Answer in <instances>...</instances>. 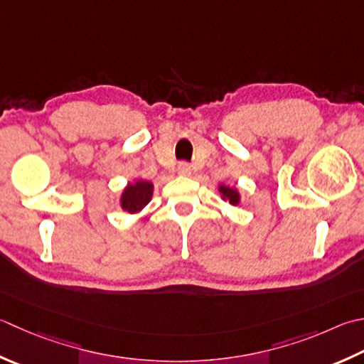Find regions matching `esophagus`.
Instances as JSON below:
<instances>
[{"label":"esophagus","mask_w":364,"mask_h":364,"mask_svg":"<svg viewBox=\"0 0 364 364\" xmlns=\"http://www.w3.org/2000/svg\"><path fill=\"white\" fill-rule=\"evenodd\" d=\"M191 172H192V170H191V166H189L188 162H181L180 166H178V173H180V175H183V176H189V175H191Z\"/></svg>","instance_id":"1"}]
</instances>
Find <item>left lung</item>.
Instances as JSON below:
<instances>
[{
    "label": "left lung",
    "mask_w": 364,
    "mask_h": 364,
    "mask_svg": "<svg viewBox=\"0 0 364 364\" xmlns=\"http://www.w3.org/2000/svg\"><path fill=\"white\" fill-rule=\"evenodd\" d=\"M219 192H220V197H223V200L229 202L230 205L240 203V192L237 188H230V186H225V184H220Z\"/></svg>",
    "instance_id": "8db88e82"
}]
</instances>
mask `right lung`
Returning a JSON list of instances; mask_svg holds the SVG:
<instances>
[{
	"mask_svg": "<svg viewBox=\"0 0 364 364\" xmlns=\"http://www.w3.org/2000/svg\"><path fill=\"white\" fill-rule=\"evenodd\" d=\"M153 183L145 181V180H137L135 183H127L124 188L123 194H121V208L124 211L131 213H139L145 208L153 197Z\"/></svg>",
	"mask_w": 364,
	"mask_h": 364,
	"instance_id": "1",
	"label": "right lung"
}]
</instances>
